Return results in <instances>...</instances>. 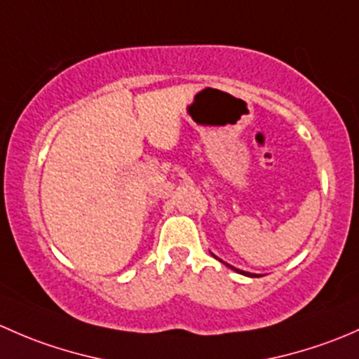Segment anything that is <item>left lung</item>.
<instances>
[{"instance_id": "left-lung-1", "label": "left lung", "mask_w": 359, "mask_h": 359, "mask_svg": "<svg viewBox=\"0 0 359 359\" xmlns=\"http://www.w3.org/2000/svg\"><path fill=\"white\" fill-rule=\"evenodd\" d=\"M230 266V264H228ZM231 269H235L236 273H240V275H245V276H252V278H259V275H256V273H247V271H242V269H236V268H233V266H230Z\"/></svg>"}]
</instances>
